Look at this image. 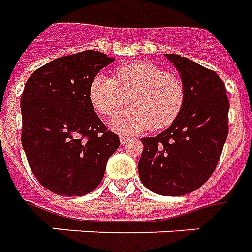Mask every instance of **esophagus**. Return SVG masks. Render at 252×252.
Wrapping results in <instances>:
<instances>
[{
    "instance_id": "1",
    "label": "esophagus",
    "mask_w": 252,
    "mask_h": 252,
    "mask_svg": "<svg viewBox=\"0 0 252 252\" xmlns=\"http://www.w3.org/2000/svg\"><path fill=\"white\" fill-rule=\"evenodd\" d=\"M119 140H121V144H127V142L130 141V138L129 137H126V135H121V138H119Z\"/></svg>"
}]
</instances>
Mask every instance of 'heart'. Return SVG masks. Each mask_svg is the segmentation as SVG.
I'll use <instances>...</instances> for the list:
<instances>
[{"label": "heart", "mask_w": 252, "mask_h": 252, "mask_svg": "<svg viewBox=\"0 0 252 252\" xmlns=\"http://www.w3.org/2000/svg\"><path fill=\"white\" fill-rule=\"evenodd\" d=\"M89 99L96 111L112 117L129 104L133 108L115 118L112 129L133 133L149 127H168L179 115L185 101L183 83L176 74L164 72L152 62L140 61L119 66L115 80L97 74L89 87Z\"/></svg>", "instance_id": "obj_1"}]
</instances>
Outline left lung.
Instances as JSON below:
<instances>
[{
  "mask_svg": "<svg viewBox=\"0 0 252 252\" xmlns=\"http://www.w3.org/2000/svg\"><path fill=\"white\" fill-rule=\"evenodd\" d=\"M185 88L179 115L156 137L141 138V182L160 195L195 191L210 178L228 135L229 101L217 73L186 57L167 54Z\"/></svg>",
  "mask_w": 252,
  "mask_h": 252,
  "instance_id": "8db88e82",
  "label": "left lung"
}]
</instances>
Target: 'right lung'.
Here are the masks:
<instances>
[{
	"instance_id": "add662e5",
	"label": "right lung",
	"mask_w": 252,
	"mask_h": 252,
	"mask_svg": "<svg viewBox=\"0 0 252 252\" xmlns=\"http://www.w3.org/2000/svg\"><path fill=\"white\" fill-rule=\"evenodd\" d=\"M114 58L87 50L51 61L21 96V144L39 183L58 195H85L100 185L119 137L94 112L89 87Z\"/></svg>"
}]
</instances>
